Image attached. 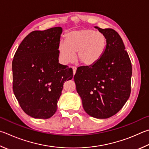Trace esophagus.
Returning a JSON list of instances; mask_svg holds the SVG:
<instances>
[{
  "label": "esophagus",
  "mask_w": 149,
  "mask_h": 149,
  "mask_svg": "<svg viewBox=\"0 0 149 149\" xmlns=\"http://www.w3.org/2000/svg\"><path fill=\"white\" fill-rule=\"evenodd\" d=\"M72 69H73V74H74V75H75V72H76V70H77V68L75 66H73L72 67Z\"/></svg>",
  "instance_id": "esophagus-1"
}]
</instances>
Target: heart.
Listing matches in <instances>:
<instances>
[{"label":"heart","mask_w":149,"mask_h":149,"mask_svg":"<svg viewBox=\"0 0 149 149\" xmlns=\"http://www.w3.org/2000/svg\"><path fill=\"white\" fill-rule=\"evenodd\" d=\"M107 38L102 32L93 29H82L69 32L66 40H60L58 51L64 63L77 60L85 66L96 64L104 55L107 47Z\"/></svg>","instance_id":"heart-1"}]
</instances>
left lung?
<instances>
[{"mask_svg":"<svg viewBox=\"0 0 149 149\" xmlns=\"http://www.w3.org/2000/svg\"><path fill=\"white\" fill-rule=\"evenodd\" d=\"M95 28L106 36V49L96 64L77 68L74 79L85 112L107 118L119 111L130 95L132 63L115 30Z\"/></svg>","mask_w":149,"mask_h":149,"instance_id":"left-lung-1","label":"left lung"}]
</instances>
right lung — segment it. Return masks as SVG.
<instances>
[{
	"mask_svg": "<svg viewBox=\"0 0 149 149\" xmlns=\"http://www.w3.org/2000/svg\"><path fill=\"white\" fill-rule=\"evenodd\" d=\"M61 27L34 31L21 43L12 61L13 91L26 114L47 119L57 109L66 81L73 70L58 63Z\"/></svg>",
	"mask_w": 149,
	"mask_h": 149,
	"instance_id": "right-lung-1",
	"label": "right lung"
}]
</instances>
